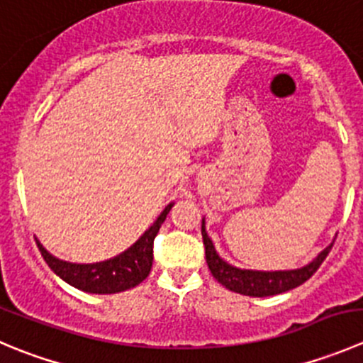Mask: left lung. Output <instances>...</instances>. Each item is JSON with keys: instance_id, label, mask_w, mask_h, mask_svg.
<instances>
[{"instance_id": "8db88e82", "label": "left lung", "mask_w": 363, "mask_h": 363, "mask_svg": "<svg viewBox=\"0 0 363 363\" xmlns=\"http://www.w3.org/2000/svg\"><path fill=\"white\" fill-rule=\"evenodd\" d=\"M202 238L203 246H206V260L209 266L211 273L214 279L227 287L228 291L234 293L245 294V296L253 298H264V296H275V294L286 293V291L294 289V287L301 286L307 282L312 275H314L318 267L321 266L323 260L332 250L333 242H330L323 252L318 253L315 259L305 266L298 267V269H280V271H259V269H241L227 260L221 259L218 255L216 248H214L213 241L207 235L206 230V218H202Z\"/></svg>"}]
</instances>
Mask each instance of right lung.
<instances>
[{
  "instance_id": "add662e5",
  "label": "right lung",
  "mask_w": 363,
  "mask_h": 363,
  "mask_svg": "<svg viewBox=\"0 0 363 363\" xmlns=\"http://www.w3.org/2000/svg\"><path fill=\"white\" fill-rule=\"evenodd\" d=\"M174 207L168 203L152 225L143 232L135 245L129 246L117 257L92 264H77L62 260L49 253L37 239V246L48 266L56 275L76 289L92 294H115L136 287L149 277L152 267V245L154 238L160 232L161 223L167 220V214Z\"/></svg>"
}]
</instances>
